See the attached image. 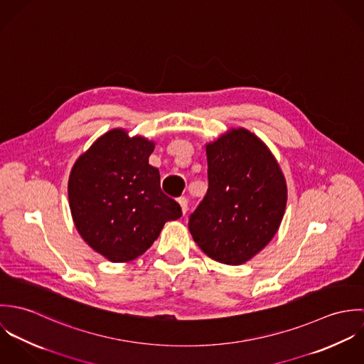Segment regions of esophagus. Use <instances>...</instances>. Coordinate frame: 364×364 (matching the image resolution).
Here are the masks:
<instances>
[{
  "label": "esophagus",
  "mask_w": 364,
  "mask_h": 364,
  "mask_svg": "<svg viewBox=\"0 0 364 364\" xmlns=\"http://www.w3.org/2000/svg\"><path fill=\"white\" fill-rule=\"evenodd\" d=\"M178 203H179V206H181V210H182V213L185 214V213L188 211V199H186V198H179Z\"/></svg>",
  "instance_id": "esophagus-1"
}]
</instances>
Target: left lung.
<instances>
[{
  "label": "left lung",
  "instance_id": "8db88e82",
  "mask_svg": "<svg viewBox=\"0 0 364 364\" xmlns=\"http://www.w3.org/2000/svg\"><path fill=\"white\" fill-rule=\"evenodd\" d=\"M208 189L189 231L208 258L242 264L272 241L284 215L287 185L272 151L247 129L206 144Z\"/></svg>",
  "mask_w": 364,
  "mask_h": 364
}]
</instances>
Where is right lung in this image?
I'll use <instances>...</instances> for the list:
<instances>
[{
    "label": "right lung",
    "mask_w": 364,
    "mask_h": 364,
    "mask_svg": "<svg viewBox=\"0 0 364 364\" xmlns=\"http://www.w3.org/2000/svg\"><path fill=\"white\" fill-rule=\"evenodd\" d=\"M154 141L124 129L101 136L75 161L68 178L73 221L82 240L110 262L143 255L181 206L162 193L149 164Z\"/></svg>",
    "instance_id": "add662e5"
}]
</instances>
